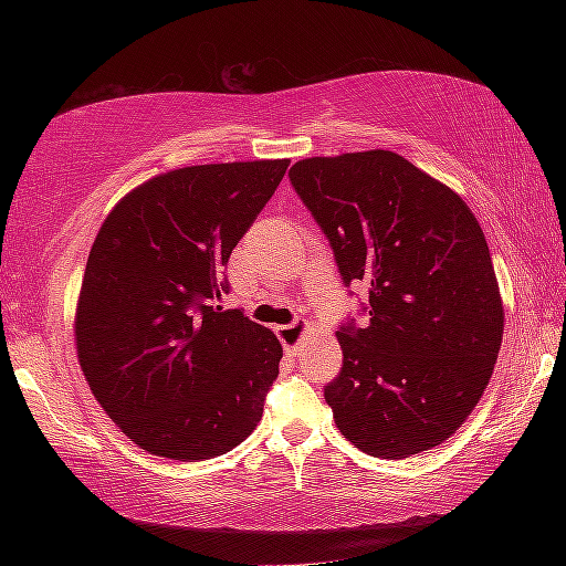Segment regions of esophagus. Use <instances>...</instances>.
<instances>
[{
  "mask_svg": "<svg viewBox=\"0 0 566 566\" xmlns=\"http://www.w3.org/2000/svg\"><path fill=\"white\" fill-rule=\"evenodd\" d=\"M310 334H312V324L306 319H296L292 324H284V327H276V337H280L286 352L300 349V344L304 342V337H310Z\"/></svg>",
  "mask_w": 566,
  "mask_h": 566,
  "instance_id": "34e87169",
  "label": "esophagus"
}]
</instances>
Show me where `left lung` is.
I'll use <instances>...</instances> for the list:
<instances>
[{"label":"left lung","mask_w":566,"mask_h":566,"mask_svg":"<svg viewBox=\"0 0 566 566\" xmlns=\"http://www.w3.org/2000/svg\"><path fill=\"white\" fill-rule=\"evenodd\" d=\"M292 187L334 249L369 322L337 332L324 389L334 424L371 457L405 459L452 437L482 399L504 334L490 247L454 189L397 151L310 157Z\"/></svg>","instance_id":"obj_1"}]
</instances>
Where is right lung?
<instances>
[{
	"label": "right lung",
	"mask_w": 566,
	"mask_h": 566,
	"mask_svg": "<svg viewBox=\"0 0 566 566\" xmlns=\"http://www.w3.org/2000/svg\"><path fill=\"white\" fill-rule=\"evenodd\" d=\"M286 167L171 169L124 195L99 227L76 300V359L94 399L149 454L202 462L260 424L282 344L214 302Z\"/></svg>",
	"instance_id": "add662e5"
}]
</instances>
